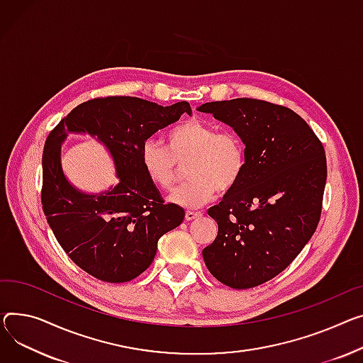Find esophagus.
Segmentation results:
<instances>
[{
    "mask_svg": "<svg viewBox=\"0 0 363 363\" xmlns=\"http://www.w3.org/2000/svg\"><path fill=\"white\" fill-rule=\"evenodd\" d=\"M200 216H201L200 211H186V213H185V219L189 222V220L197 219V217H200Z\"/></svg>",
    "mask_w": 363,
    "mask_h": 363,
    "instance_id": "esophagus-1",
    "label": "esophagus"
}]
</instances>
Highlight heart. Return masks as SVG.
<instances>
[{"label":"heart","instance_id":"heart-1","mask_svg":"<svg viewBox=\"0 0 363 363\" xmlns=\"http://www.w3.org/2000/svg\"><path fill=\"white\" fill-rule=\"evenodd\" d=\"M167 147L147 140L141 147V166L149 181L163 191L178 181V164H186L191 179L169 196L184 208H199L214 199L217 191H230L242 179L247 167L245 144L233 131H219L203 119L192 118L166 134Z\"/></svg>","mask_w":363,"mask_h":363}]
</instances>
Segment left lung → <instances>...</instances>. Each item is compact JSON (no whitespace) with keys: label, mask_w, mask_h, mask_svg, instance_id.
Returning <instances> with one entry per match:
<instances>
[{"label":"left lung","mask_w":363,"mask_h":363,"mask_svg":"<svg viewBox=\"0 0 363 363\" xmlns=\"http://www.w3.org/2000/svg\"><path fill=\"white\" fill-rule=\"evenodd\" d=\"M199 111L232 127L247 150L242 179L208 208L219 232L203 258L223 284L251 289L281 273L315 232L325 152L305 121L281 105L240 98Z\"/></svg>","instance_id":"1"}]
</instances>
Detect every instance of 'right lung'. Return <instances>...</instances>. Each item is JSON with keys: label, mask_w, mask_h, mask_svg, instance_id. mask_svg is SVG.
I'll return each instance as SVG.
<instances>
[{"label": "right lung", "mask_w": 363, "mask_h": 363, "mask_svg": "<svg viewBox=\"0 0 363 363\" xmlns=\"http://www.w3.org/2000/svg\"><path fill=\"white\" fill-rule=\"evenodd\" d=\"M188 102L171 106L131 96H108L72 109L50 133L42 156V208L67 255L90 276L124 283L149 269L157 240L178 228L185 211L164 203L141 166V147L171 125ZM69 132L94 136L114 159L120 182L99 195L72 187L60 166V144Z\"/></svg>", "instance_id": "add662e5"}]
</instances>
